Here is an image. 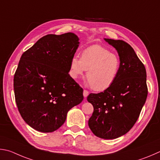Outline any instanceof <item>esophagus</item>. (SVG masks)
Returning <instances> with one entry per match:
<instances>
[{"instance_id":"34e87169","label":"esophagus","mask_w":160,"mask_h":160,"mask_svg":"<svg viewBox=\"0 0 160 160\" xmlns=\"http://www.w3.org/2000/svg\"><path fill=\"white\" fill-rule=\"evenodd\" d=\"M88 93H89V92H88L87 90H84V91H83V96H84V98L87 97V96H88Z\"/></svg>"}]
</instances>
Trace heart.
Returning <instances> with one entry per match:
<instances>
[{
    "mask_svg": "<svg viewBox=\"0 0 160 160\" xmlns=\"http://www.w3.org/2000/svg\"><path fill=\"white\" fill-rule=\"evenodd\" d=\"M121 60L118 55L100 45L83 49L81 58L74 56L70 62L69 74L77 79L84 75L94 91H101L110 88L118 77Z\"/></svg>",
    "mask_w": 160,
    "mask_h": 160,
    "instance_id": "heart-1",
    "label": "heart"
}]
</instances>
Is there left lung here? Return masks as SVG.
Masks as SVG:
<instances>
[{
    "label": "left lung",
    "mask_w": 160,
    "mask_h": 160,
    "mask_svg": "<svg viewBox=\"0 0 160 160\" xmlns=\"http://www.w3.org/2000/svg\"><path fill=\"white\" fill-rule=\"evenodd\" d=\"M105 40L117 50L121 67L112 86L87 97L93 106L88 127L100 138L114 139L128 132L138 119L148 96L147 75L129 44L122 40Z\"/></svg>",
    "instance_id": "left-lung-1"
}]
</instances>
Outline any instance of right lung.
<instances>
[{
	"label": "right lung",
	"instance_id": "right-lung-1",
	"mask_svg": "<svg viewBox=\"0 0 160 160\" xmlns=\"http://www.w3.org/2000/svg\"><path fill=\"white\" fill-rule=\"evenodd\" d=\"M78 43L73 33L48 34L22 54L14 75L15 101L35 130L58 129L70 109L82 102L83 88L69 74Z\"/></svg>",
	"mask_w": 160,
	"mask_h": 160
}]
</instances>
